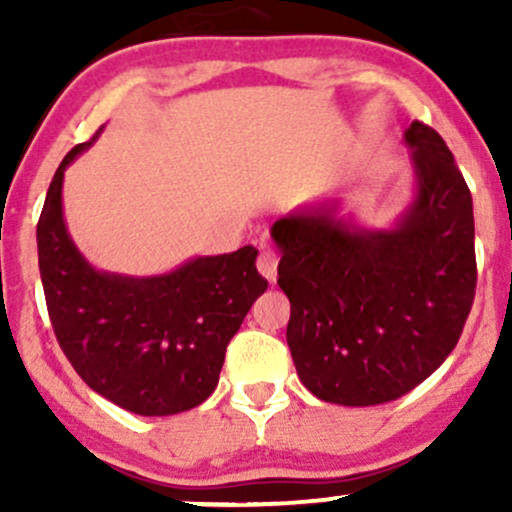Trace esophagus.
<instances>
[{
	"mask_svg": "<svg viewBox=\"0 0 512 512\" xmlns=\"http://www.w3.org/2000/svg\"><path fill=\"white\" fill-rule=\"evenodd\" d=\"M276 267H279V255L272 250H262L260 257H257V269H260V274L269 281V284L276 281Z\"/></svg>",
	"mask_w": 512,
	"mask_h": 512,
	"instance_id": "1",
	"label": "esophagus"
}]
</instances>
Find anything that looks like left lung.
Masks as SVG:
<instances>
[{"mask_svg": "<svg viewBox=\"0 0 512 512\" xmlns=\"http://www.w3.org/2000/svg\"><path fill=\"white\" fill-rule=\"evenodd\" d=\"M414 199L392 228L337 216L339 202L296 209L272 226L276 284L298 378L322 402L373 407L424 383L460 339L477 289L472 195L443 137L404 132Z\"/></svg>", "mask_w": 512, "mask_h": 512, "instance_id": "1", "label": "left lung"}]
</instances>
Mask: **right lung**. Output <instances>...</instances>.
<instances>
[{"instance_id":"add662e5","label":"right lung","mask_w":512,"mask_h":512,"mask_svg":"<svg viewBox=\"0 0 512 512\" xmlns=\"http://www.w3.org/2000/svg\"><path fill=\"white\" fill-rule=\"evenodd\" d=\"M96 137L64 156L38 221L52 330L93 392L139 416L180 414L216 390L226 346L267 291V279L257 272L252 245L192 257L158 276L98 272L88 264L64 223L62 182Z\"/></svg>"}]
</instances>
